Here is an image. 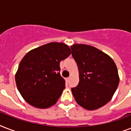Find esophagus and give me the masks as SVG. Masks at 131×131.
<instances>
[{
    "label": "esophagus",
    "instance_id": "34e87169",
    "mask_svg": "<svg viewBox=\"0 0 131 131\" xmlns=\"http://www.w3.org/2000/svg\"><path fill=\"white\" fill-rule=\"evenodd\" d=\"M70 79H71V78H67V79H66V81H67V83H69Z\"/></svg>",
    "mask_w": 131,
    "mask_h": 131
}]
</instances>
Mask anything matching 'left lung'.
<instances>
[{
	"instance_id": "left-lung-1",
	"label": "left lung",
	"mask_w": 131,
	"mask_h": 131,
	"mask_svg": "<svg viewBox=\"0 0 131 131\" xmlns=\"http://www.w3.org/2000/svg\"><path fill=\"white\" fill-rule=\"evenodd\" d=\"M78 64L80 82L71 91L76 102L88 110L107 104L115 93L120 78L116 64L110 56L85 44L71 46Z\"/></svg>"
}]
</instances>
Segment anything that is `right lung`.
<instances>
[{
	"mask_svg": "<svg viewBox=\"0 0 131 131\" xmlns=\"http://www.w3.org/2000/svg\"><path fill=\"white\" fill-rule=\"evenodd\" d=\"M71 53L63 43L51 42L28 51L19 63L15 82L28 103L45 109L53 105L65 88L60 62Z\"/></svg>",
	"mask_w": 131,
	"mask_h": 131,
	"instance_id": "obj_1",
	"label": "right lung"
}]
</instances>
